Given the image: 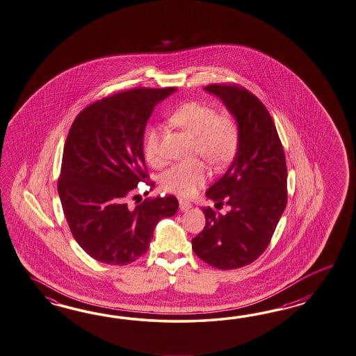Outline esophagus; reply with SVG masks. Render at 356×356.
Masks as SVG:
<instances>
[{
  "label": "esophagus",
  "mask_w": 356,
  "mask_h": 356,
  "mask_svg": "<svg viewBox=\"0 0 356 356\" xmlns=\"http://www.w3.org/2000/svg\"><path fill=\"white\" fill-rule=\"evenodd\" d=\"M191 208V202L179 199V209L182 210V211H187V210H190Z\"/></svg>",
  "instance_id": "1"
}]
</instances>
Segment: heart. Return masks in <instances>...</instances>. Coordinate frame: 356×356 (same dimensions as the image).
<instances>
[{"instance_id":"obj_1","label":"heart","mask_w":356,"mask_h":356,"mask_svg":"<svg viewBox=\"0 0 356 356\" xmlns=\"http://www.w3.org/2000/svg\"><path fill=\"white\" fill-rule=\"evenodd\" d=\"M169 121L196 137L195 152L210 165L222 168L235 156L240 140V129L231 113H217L209 104L188 101L177 106L169 115ZM160 129H147L143 140V152L147 163L160 166L164 163L161 155ZM208 179V170L200 161L178 163L168 169L161 178L168 192L181 197H191Z\"/></svg>"}]
</instances>
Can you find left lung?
Instances as JSON below:
<instances>
[{"instance_id": "obj_1", "label": "left lung", "mask_w": 356, "mask_h": 356, "mask_svg": "<svg viewBox=\"0 0 356 356\" xmlns=\"http://www.w3.org/2000/svg\"><path fill=\"white\" fill-rule=\"evenodd\" d=\"M205 90L235 116L240 140L227 172L207 191L231 209L225 216L202 209L207 223L192 249L210 266L234 270L252 264L271 241L288 201L286 163L273 118L254 94L236 83H211Z\"/></svg>"}]
</instances>
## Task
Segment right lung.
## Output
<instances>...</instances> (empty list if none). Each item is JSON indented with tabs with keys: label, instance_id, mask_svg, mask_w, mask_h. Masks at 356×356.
Masks as SVG:
<instances>
[{
	"label": "right lung",
	"instance_id": "add662e5",
	"mask_svg": "<svg viewBox=\"0 0 356 356\" xmlns=\"http://www.w3.org/2000/svg\"><path fill=\"white\" fill-rule=\"evenodd\" d=\"M175 88H136L104 97L76 116L65 140L58 193L74 240L102 264L125 266L148 250L159 220L173 217V195L128 201L149 177L147 120ZM151 188L155 183L147 181Z\"/></svg>",
	"mask_w": 356,
	"mask_h": 356
}]
</instances>
